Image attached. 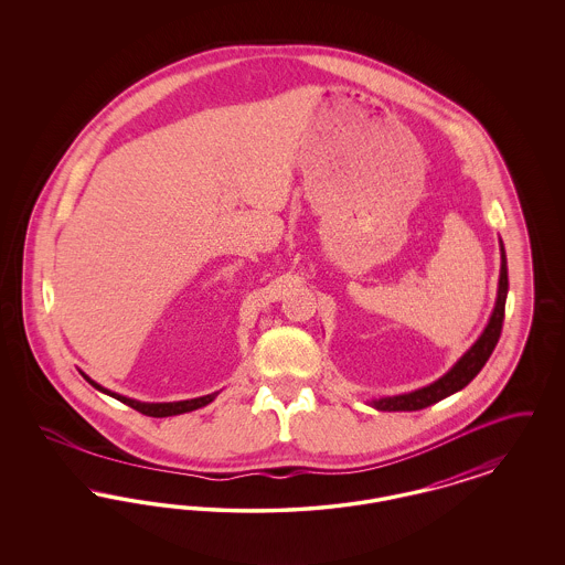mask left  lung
I'll list each match as a JSON object with an SVG mask.
<instances>
[{
    "instance_id": "1",
    "label": "left lung",
    "mask_w": 565,
    "mask_h": 565,
    "mask_svg": "<svg viewBox=\"0 0 565 565\" xmlns=\"http://www.w3.org/2000/svg\"><path fill=\"white\" fill-rule=\"evenodd\" d=\"M500 281H498V298L495 307L491 311V318L484 326L481 337L472 343V348L466 351L456 364L445 373L438 376L434 383L419 387L415 392H406L398 396H385V398H375L371 404L376 411H419L434 403H440L443 398L456 394L463 390L475 376L481 373L484 362L495 350L500 332H502V322H504V307H507V296H509V267H507V252L504 243L500 239Z\"/></svg>"
}]
</instances>
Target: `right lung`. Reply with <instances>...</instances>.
Listing matches in <instances>:
<instances>
[{"mask_svg":"<svg viewBox=\"0 0 565 565\" xmlns=\"http://www.w3.org/2000/svg\"><path fill=\"white\" fill-rule=\"evenodd\" d=\"M81 375L95 387V390H99V392H104V394H108L111 398H116V401H120L122 404H127V406H131L135 411H139V413H143V415H148V417H171V415H182V413H190V411H196V408H201V406H205V404L212 403L215 401V396H217V392L214 394H207V396H201V398H190V401H178V403H139V401H134V398H127V396H122V394H116V392H111L108 387H104V385H99L97 381H93L90 376L84 375L81 371Z\"/></svg>","mask_w":565,"mask_h":565,"instance_id":"add662e5","label":"right lung"}]
</instances>
